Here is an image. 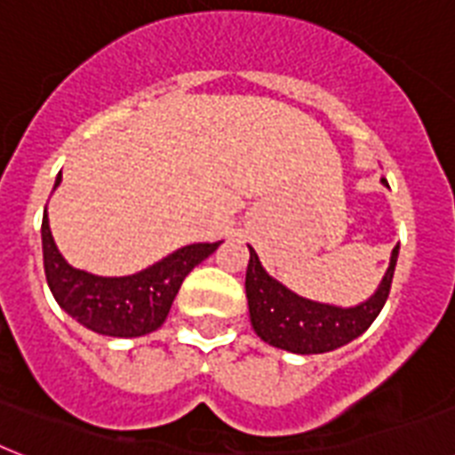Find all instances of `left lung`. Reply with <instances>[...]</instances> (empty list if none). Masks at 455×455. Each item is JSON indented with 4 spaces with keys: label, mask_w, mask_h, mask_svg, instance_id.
<instances>
[{
    "label": "left lung",
    "mask_w": 455,
    "mask_h": 455,
    "mask_svg": "<svg viewBox=\"0 0 455 455\" xmlns=\"http://www.w3.org/2000/svg\"><path fill=\"white\" fill-rule=\"evenodd\" d=\"M381 182L387 187L386 177H381ZM247 250L250 261L245 273V294L252 330L273 348L297 355L330 353L364 334L386 306L400 254V245H395L386 275L371 297L364 299L362 304L343 308L291 291L280 280L268 275L252 247L247 245Z\"/></svg>",
    "instance_id": "8db88e82"
}]
</instances>
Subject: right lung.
I'll return each instance as SVG.
<instances>
[{
	"label": "right lung",
	"mask_w": 455,
	"mask_h": 455,
	"mask_svg": "<svg viewBox=\"0 0 455 455\" xmlns=\"http://www.w3.org/2000/svg\"><path fill=\"white\" fill-rule=\"evenodd\" d=\"M60 182L62 175H58L53 191ZM220 245L221 240L191 243L132 275H95L68 264L51 234L48 210H44V271L51 294L62 311L86 330L112 339H138L156 331L165 323L184 278Z\"/></svg>",
	"instance_id": "add662e5"
}]
</instances>
